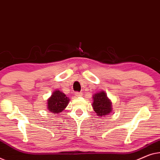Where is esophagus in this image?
<instances>
[{"mask_svg":"<svg viewBox=\"0 0 160 160\" xmlns=\"http://www.w3.org/2000/svg\"><path fill=\"white\" fill-rule=\"evenodd\" d=\"M82 95V93H81V92L76 91L75 93V96H78H78H81Z\"/></svg>","mask_w":160,"mask_h":160,"instance_id":"esophagus-1","label":"esophagus"}]
</instances>
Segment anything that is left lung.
I'll return each instance as SVG.
<instances>
[{
  "instance_id": "1",
  "label": "left lung",
  "mask_w": 160,
  "mask_h": 160,
  "mask_svg": "<svg viewBox=\"0 0 160 160\" xmlns=\"http://www.w3.org/2000/svg\"><path fill=\"white\" fill-rule=\"evenodd\" d=\"M93 103L92 106L94 111L98 116L108 115L112 111V103L107 97V95L103 91L96 93L93 96Z\"/></svg>"
}]
</instances>
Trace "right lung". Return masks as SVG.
<instances>
[{"mask_svg":"<svg viewBox=\"0 0 160 160\" xmlns=\"http://www.w3.org/2000/svg\"><path fill=\"white\" fill-rule=\"evenodd\" d=\"M69 98L60 91H55L48 100V109L52 113H60L68 105Z\"/></svg>","mask_w":160,"mask_h":160,"instance_id":"add662e5","label":"right lung"}]
</instances>
